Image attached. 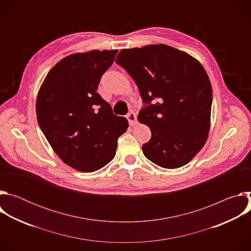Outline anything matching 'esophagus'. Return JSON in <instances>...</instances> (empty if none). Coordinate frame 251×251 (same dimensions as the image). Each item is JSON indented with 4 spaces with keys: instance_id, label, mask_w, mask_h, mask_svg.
Returning <instances> with one entry per match:
<instances>
[{
    "instance_id": "34e87169",
    "label": "esophagus",
    "mask_w": 251,
    "mask_h": 251,
    "mask_svg": "<svg viewBox=\"0 0 251 251\" xmlns=\"http://www.w3.org/2000/svg\"><path fill=\"white\" fill-rule=\"evenodd\" d=\"M126 118L128 119L129 125H131V126H134V125H136V124L138 123V121H137V116H136L135 112H133V111L129 112V113L127 114Z\"/></svg>"
}]
</instances>
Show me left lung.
Segmentation results:
<instances>
[{
  "mask_svg": "<svg viewBox=\"0 0 251 251\" xmlns=\"http://www.w3.org/2000/svg\"><path fill=\"white\" fill-rule=\"evenodd\" d=\"M115 61L145 104L138 114L152 132L142 146L145 157L166 169L188 164L203 147L210 126L212 90L202 65L166 45L125 49Z\"/></svg>",
  "mask_w": 251,
  "mask_h": 251,
  "instance_id": "8db88e82",
  "label": "left lung"
}]
</instances>
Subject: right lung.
Here are the masks:
<instances>
[{
  "label": "right lung",
  "instance_id": "1",
  "mask_svg": "<svg viewBox=\"0 0 251 251\" xmlns=\"http://www.w3.org/2000/svg\"><path fill=\"white\" fill-rule=\"evenodd\" d=\"M117 50L70 54L46 76L37 98L39 125L57 156L80 172H94L115 156L128 121L114 115L97 92Z\"/></svg>",
  "mask_w": 251,
  "mask_h": 251
}]
</instances>
